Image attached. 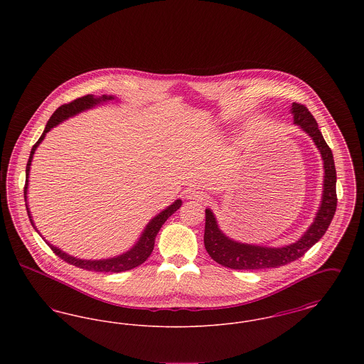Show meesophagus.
<instances>
[{
    "label": "esophagus",
    "instance_id": "34e87169",
    "mask_svg": "<svg viewBox=\"0 0 364 364\" xmlns=\"http://www.w3.org/2000/svg\"><path fill=\"white\" fill-rule=\"evenodd\" d=\"M186 196L188 199H196V200H205L206 192L199 187H191L186 190Z\"/></svg>",
    "mask_w": 364,
    "mask_h": 364
}]
</instances>
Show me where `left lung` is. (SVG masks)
Returning a JSON list of instances; mask_svg holds the SVG:
<instances>
[{
  "label": "left lung",
  "instance_id": "obj_1",
  "mask_svg": "<svg viewBox=\"0 0 364 364\" xmlns=\"http://www.w3.org/2000/svg\"><path fill=\"white\" fill-rule=\"evenodd\" d=\"M294 124L300 125L311 136L314 143L323 159L325 180H323V195L321 208L315 217L314 224L301 236L299 242H294L281 248H269L260 245L242 244L233 242L220 230L214 214L211 210H206V225H205V247L211 259L217 263L236 270H259V269H273L278 266L288 264L294 260L301 258L312 245L326 233L330 223L334 217L337 208V192H336V166L333 153L328 143L322 136L318 122H315L310 110L301 104L292 105Z\"/></svg>",
  "mask_w": 364,
  "mask_h": 364
}]
</instances>
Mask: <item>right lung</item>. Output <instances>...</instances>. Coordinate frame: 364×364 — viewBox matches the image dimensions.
Here are the masks:
<instances>
[{"instance_id": "right-lung-1", "label": "right lung", "mask_w": 364, "mask_h": 364, "mask_svg": "<svg viewBox=\"0 0 364 364\" xmlns=\"http://www.w3.org/2000/svg\"><path fill=\"white\" fill-rule=\"evenodd\" d=\"M106 100H113V97H101V98H94V95H85L82 98H77L72 102L68 104L61 105L54 113L52 114V117L49 119V122L45 127V131L43 134L41 135V138L38 139V141L35 143L31 149V153H30V158H28V162H27V166H26V184H24V200L27 199V184H28V173H30V165H31V161H33V156H34L35 150L38 147V144L43 140L46 132H49L52 129L53 127H55L58 122H64L67 120L70 116L82 112V110H86L90 109L91 106L94 105L100 104L101 101H106ZM181 206V200H176L173 205H171L166 210H164L162 213H159L156 217H154L143 232L141 237L139 239V242L134 245V248H131L128 252L122 254L120 257H116V258H110V259H102V260H83L77 259V258H73L67 255L65 252H63L61 250L55 248L50 245L49 242V247L52 248L53 252L61 258L63 260H65L67 263L73 264L76 267H80V269H85V270H91V272H104V273H120V272H125V270H131L134 267H138L139 264H141L144 260L147 259L153 250H154V242H156V233L159 232L161 226L165 224V221L173 214L174 211L177 208H180ZM27 208V213H28V218L31 221V225L34 226L33 223V218H31V214H30V210L28 206L26 205ZM35 228V226H34ZM36 230V228H35ZM38 232V230H36Z\"/></svg>"}]
</instances>
